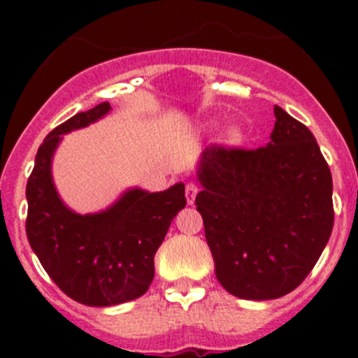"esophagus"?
<instances>
[{
    "label": "esophagus",
    "instance_id": "esophagus-1",
    "mask_svg": "<svg viewBox=\"0 0 358 358\" xmlns=\"http://www.w3.org/2000/svg\"><path fill=\"white\" fill-rule=\"evenodd\" d=\"M197 192H199V185H197V183H194V182L187 183V187H185V196H187V202H189V204H194V201H196Z\"/></svg>",
    "mask_w": 358,
    "mask_h": 358
}]
</instances>
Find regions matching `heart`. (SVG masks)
<instances>
[{
	"label": "heart",
	"instance_id": "b5f03b06",
	"mask_svg": "<svg viewBox=\"0 0 358 358\" xmlns=\"http://www.w3.org/2000/svg\"><path fill=\"white\" fill-rule=\"evenodd\" d=\"M227 140L230 143H239L243 140V131L239 128H232L229 133H227Z\"/></svg>",
	"mask_w": 358,
	"mask_h": 358
}]
</instances>
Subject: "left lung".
Here are the masks:
<instances>
[{"mask_svg":"<svg viewBox=\"0 0 358 358\" xmlns=\"http://www.w3.org/2000/svg\"><path fill=\"white\" fill-rule=\"evenodd\" d=\"M268 145L206 147L196 206L216 279L243 299H275L306 279L334 223L333 176L315 136L279 106Z\"/></svg>","mask_w":358,"mask_h":358,"instance_id":"obj_1","label":"left lung"}]
</instances>
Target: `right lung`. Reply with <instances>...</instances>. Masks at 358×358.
Segmentation results:
<instances>
[{"instance_id": "obj_1", "label": "right lung", "mask_w": 358, "mask_h": 358, "mask_svg": "<svg viewBox=\"0 0 358 358\" xmlns=\"http://www.w3.org/2000/svg\"><path fill=\"white\" fill-rule=\"evenodd\" d=\"M109 110V102L99 103L48 133L25 189V232L32 251L69 298L88 306L119 305L145 294L154 279V255L187 204L183 183L152 194L131 189L95 215H78L60 201L52 180L60 135L85 128Z\"/></svg>"}]
</instances>
